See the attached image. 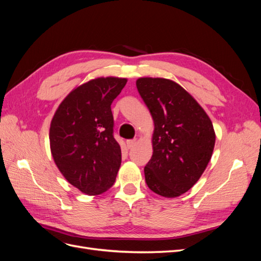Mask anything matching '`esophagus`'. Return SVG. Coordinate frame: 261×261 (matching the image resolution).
Here are the masks:
<instances>
[{
	"instance_id": "34e87169",
	"label": "esophagus",
	"mask_w": 261,
	"mask_h": 261,
	"mask_svg": "<svg viewBox=\"0 0 261 261\" xmlns=\"http://www.w3.org/2000/svg\"><path fill=\"white\" fill-rule=\"evenodd\" d=\"M136 143H137L136 139H129V140L126 141V145H127V148H128V149H132L134 146L136 145Z\"/></svg>"
}]
</instances>
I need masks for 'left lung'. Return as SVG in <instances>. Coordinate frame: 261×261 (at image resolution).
Here are the masks:
<instances>
[{
  "label": "left lung",
  "instance_id": "8db88e82",
  "mask_svg": "<svg viewBox=\"0 0 261 261\" xmlns=\"http://www.w3.org/2000/svg\"><path fill=\"white\" fill-rule=\"evenodd\" d=\"M136 86L154 123L146 183L155 194L174 198L189 191L207 168L216 143L212 122L175 82L144 77Z\"/></svg>",
  "mask_w": 261,
  "mask_h": 261
}]
</instances>
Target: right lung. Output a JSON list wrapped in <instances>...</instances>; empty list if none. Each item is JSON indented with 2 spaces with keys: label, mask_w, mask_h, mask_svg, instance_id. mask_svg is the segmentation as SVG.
<instances>
[{
  "label": "right lung",
  "mask_w": 261,
  "mask_h": 261,
  "mask_svg": "<svg viewBox=\"0 0 261 261\" xmlns=\"http://www.w3.org/2000/svg\"><path fill=\"white\" fill-rule=\"evenodd\" d=\"M126 83V78L99 77L81 85L62 101L51 121L54 162L68 183L87 195L111 188L120 169L111 105Z\"/></svg>",
  "instance_id": "1"
}]
</instances>
